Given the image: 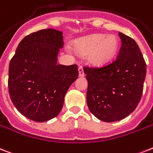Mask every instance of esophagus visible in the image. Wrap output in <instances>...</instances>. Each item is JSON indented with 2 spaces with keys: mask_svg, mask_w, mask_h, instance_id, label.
Instances as JSON below:
<instances>
[{
  "mask_svg": "<svg viewBox=\"0 0 153 153\" xmlns=\"http://www.w3.org/2000/svg\"><path fill=\"white\" fill-rule=\"evenodd\" d=\"M79 76L80 77H83L85 75V73L83 71V68L82 67L81 65L79 66Z\"/></svg>",
  "mask_w": 153,
  "mask_h": 153,
  "instance_id": "34e87169",
  "label": "esophagus"
}]
</instances>
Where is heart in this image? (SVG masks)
Segmentation results:
<instances>
[{"instance_id": "1", "label": "heart", "mask_w": 153, "mask_h": 153, "mask_svg": "<svg viewBox=\"0 0 153 153\" xmlns=\"http://www.w3.org/2000/svg\"><path fill=\"white\" fill-rule=\"evenodd\" d=\"M74 47L80 54H89V64L101 66L115 56L119 48V40L115 35L97 33L79 39L74 43Z\"/></svg>"}]
</instances>
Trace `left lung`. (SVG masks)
<instances>
[{
    "mask_svg": "<svg viewBox=\"0 0 153 153\" xmlns=\"http://www.w3.org/2000/svg\"><path fill=\"white\" fill-rule=\"evenodd\" d=\"M119 35L122 45L114 61L101 68H83L88 80V108L108 123L123 120L134 111L146 75V64L136 42L123 33Z\"/></svg>",
    "mask_w": 153,
    "mask_h": 153,
    "instance_id": "left-lung-1",
    "label": "left lung"
}]
</instances>
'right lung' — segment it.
<instances>
[{"label":"right lung","instance_id":"1","mask_svg":"<svg viewBox=\"0 0 153 153\" xmlns=\"http://www.w3.org/2000/svg\"><path fill=\"white\" fill-rule=\"evenodd\" d=\"M62 33L53 29L30 33L19 42L10 60V98L17 110L33 121L57 116L68 88L79 76L76 64H57V55L64 45Z\"/></svg>","mask_w":153,"mask_h":153}]
</instances>
